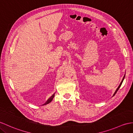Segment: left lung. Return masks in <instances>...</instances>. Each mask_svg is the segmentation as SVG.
<instances>
[{
    "instance_id": "8db88e82",
    "label": "left lung",
    "mask_w": 133,
    "mask_h": 133,
    "mask_svg": "<svg viewBox=\"0 0 133 133\" xmlns=\"http://www.w3.org/2000/svg\"><path fill=\"white\" fill-rule=\"evenodd\" d=\"M124 78H125V76H124ZM124 78H123V80H122V82H121V84H120V85H119V87H118V88L117 89V90H116V92H115V94H116V92H117V91H118V89H119V88H120V87H121V84H122V82H123V79H124ZM115 94H114V95H115Z\"/></svg>"
}]
</instances>
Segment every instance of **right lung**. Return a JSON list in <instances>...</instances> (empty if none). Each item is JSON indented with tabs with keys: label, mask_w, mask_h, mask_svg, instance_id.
<instances>
[{
	"label": "right lung",
	"mask_w": 133,
	"mask_h": 133,
	"mask_svg": "<svg viewBox=\"0 0 133 133\" xmlns=\"http://www.w3.org/2000/svg\"><path fill=\"white\" fill-rule=\"evenodd\" d=\"M54 97V95H53L50 98H49L48 99V100L46 101V103L45 104V105H46V104H49V103H50V102L52 101V98H53V97Z\"/></svg>",
	"instance_id": "add662e5"
}]
</instances>
